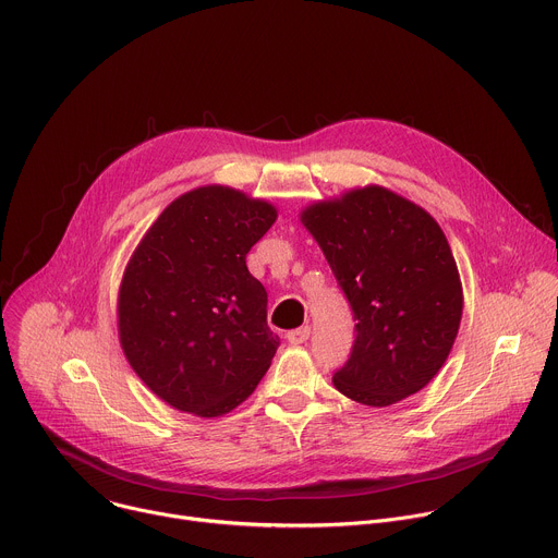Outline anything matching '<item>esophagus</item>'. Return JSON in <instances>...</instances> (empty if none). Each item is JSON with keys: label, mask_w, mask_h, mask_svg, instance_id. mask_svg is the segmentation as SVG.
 Returning a JSON list of instances; mask_svg holds the SVG:
<instances>
[{"label": "esophagus", "mask_w": 558, "mask_h": 558, "mask_svg": "<svg viewBox=\"0 0 558 558\" xmlns=\"http://www.w3.org/2000/svg\"><path fill=\"white\" fill-rule=\"evenodd\" d=\"M308 336H311V329H308V327H300V329L289 331V333H287V340H289L291 344H304V342L308 340Z\"/></svg>", "instance_id": "1"}]
</instances>
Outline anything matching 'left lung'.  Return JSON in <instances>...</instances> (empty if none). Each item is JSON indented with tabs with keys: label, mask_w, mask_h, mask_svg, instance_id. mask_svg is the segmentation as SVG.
Segmentation results:
<instances>
[{
	"label": "left lung",
	"mask_w": 558,
	"mask_h": 558,
	"mask_svg": "<svg viewBox=\"0 0 558 558\" xmlns=\"http://www.w3.org/2000/svg\"><path fill=\"white\" fill-rule=\"evenodd\" d=\"M344 291L355 340L336 388L366 407L422 390L444 366L463 311L461 280L437 220L379 185L300 216Z\"/></svg>",
	"instance_id": "left-lung-1"
}]
</instances>
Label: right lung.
<instances>
[{
	"label": "right lung",
	"mask_w": 558,
	"mask_h": 558,
	"mask_svg": "<svg viewBox=\"0 0 558 558\" xmlns=\"http://www.w3.org/2000/svg\"><path fill=\"white\" fill-rule=\"evenodd\" d=\"M276 207L222 185L170 203L134 250L119 289V338L145 386L170 407L218 417L243 404L280 338L247 254Z\"/></svg>",
	"instance_id": "add662e5"
}]
</instances>
